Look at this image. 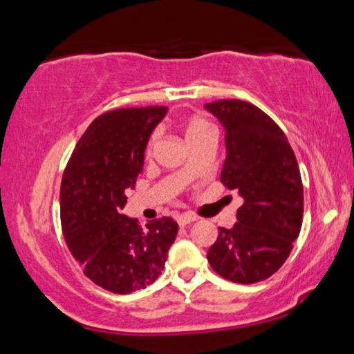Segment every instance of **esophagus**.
I'll list each match as a JSON object with an SVG mask.
<instances>
[{"mask_svg": "<svg viewBox=\"0 0 354 354\" xmlns=\"http://www.w3.org/2000/svg\"><path fill=\"white\" fill-rule=\"evenodd\" d=\"M197 220V216H194V215H191V213H186V215H181V216H178L176 218V221H178V225L179 226H186V225H189V223H194Z\"/></svg>", "mask_w": 354, "mask_h": 354, "instance_id": "esophagus-1", "label": "esophagus"}]
</instances>
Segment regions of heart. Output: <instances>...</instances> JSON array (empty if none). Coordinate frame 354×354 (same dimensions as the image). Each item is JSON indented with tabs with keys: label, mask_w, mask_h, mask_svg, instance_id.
Masks as SVG:
<instances>
[{
	"label": "heart",
	"mask_w": 354,
	"mask_h": 354,
	"mask_svg": "<svg viewBox=\"0 0 354 354\" xmlns=\"http://www.w3.org/2000/svg\"><path fill=\"white\" fill-rule=\"evenodd\" d=\"M207 131H212V127L208 125L207 120H203L202 117H191L187 118L186 123H184V134H186L187 141H191V139L201 136V134ZM156 139H157V134H153L151 142H149V151H151V147L153 146V142H156Z\"/></svg>",
	"instance_id": "obj_1"
}]
</instances>
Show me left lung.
<instances>
[{
	"instance_id": "left-lung-1",
	"label": "left lung",
	"mask_w": 354,
	"mask_h": 354,
	"mask_svg": "<svg viewBox=\"0 0 354 354\" xmlns=\"http://www.w3.org/2000/svg\"><path fill=\"white\" fill-rule=\"evenodd\" d=\"M225 129L221 181L242 197L234 227H218L208 248L213 271L237 283H255L283 265L303 220V184L286 134L265 112L231 99L207 104Z\"/></svg>"
}]
</instances>
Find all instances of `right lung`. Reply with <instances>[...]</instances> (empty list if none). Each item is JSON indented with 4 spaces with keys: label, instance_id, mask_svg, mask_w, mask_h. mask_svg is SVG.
I'll return each instance as SVG.
<instances>
[{
    "label": "right lung",
    "instance_id": "add662e5",
    "mask_svg": "<svg viewBox=\"0 0 354 354\" xmlns=\"http://www.w3.org/2000/svg\"><path fill=\"white\" fill-rule=\"evenodd\" d=\"M167 107L118 109L80 138L61 184V223L84 276L113 293H131L162 274L178 225L171 218L138 226L123 213L125 191L142 171L149 138Z\"/></svg>",
    "mask_w": 354,
    "mask_h": 354
}]
</instances>
